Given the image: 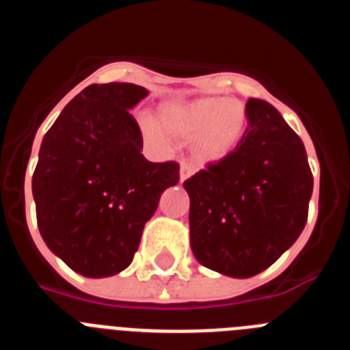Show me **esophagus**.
<instances>
[{"mask_svg": "<svg viewBox=\"0 0 350 350\" xmlns=\"http://www.w3.org/2000/svg\"><path fill=\"white\" fill-rule=\"evenodd\" d=\"M194 173V166L191 165V163H187V161H182L180 163V180H187V178L191 177Z\"/></svg>", "mask_w": 350, "mask_h": 350, "instance_id": "1", "label": "esophagus"}]
</instances>
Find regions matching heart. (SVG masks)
<instances>
[{
  "mask_svg": "<svg viewBox=\"0 0 350 350\" xmlns=\"http://www.w3.org/2000/svg\"><path fill=\"white\" fill-rule=\"evenodd\" d=\"M247 126L245 107L237 100L200 98L161 105L159 122L152 117L140 120L145 140L168 144L166 131L175 137L196 138V152L205 161H221L238 147Z\"/></svg>",
  "mask_w": 350,
  "mask_h": 350,
  "instance_id": "obj_1",
  "label": "heart"
}]
</instances>
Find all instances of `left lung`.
I'll return each instance as SVG.
<instances>
[{
	"label": "left lung",
	"mask_w": 350,
	"mask_h": 350,
	"mask_svg": "<svg viewBox=\"0 0 350 350\" xmlns=\"http://www.w3.org/2000/svg\"><path fill=\"white\" fill-rule=\"evenodd\" d=\"M245 113L233 152L184 182L194 258L234 279L267 270L296 242L314 189L305 145L279 110L250 98Z\"/></svg>",
	"instance_id": "left-lung-1"
}]
</instances>
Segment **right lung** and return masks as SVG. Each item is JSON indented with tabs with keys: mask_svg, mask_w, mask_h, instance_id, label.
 Masks as SVG:
<instances>
[{
	"mask_svg": "<svg viewBox=\"0 0 350 350\" xmlns=\"http://www.w3.org/2000/svg\"><path fill=\"white\" fill-rule=\"evenodd\" d=\"M147 89L92 83L45 133L33 173L43 242L83 277H110L131 265L161 194L178 182V163H150L129 113Z\"/></svg>",
	"mask_w": 350,
	"mask_h": 350,
	"instance_id": "add662e5",
	"label": "right lung"
}]
</instances>
